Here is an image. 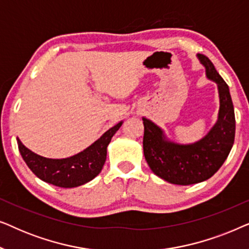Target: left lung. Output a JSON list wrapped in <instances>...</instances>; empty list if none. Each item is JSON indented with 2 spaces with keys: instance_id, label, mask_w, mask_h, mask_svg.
Here are the masks:
<instances>
[{
  "instance_id": "8db88e82",
  "label": "left lung",
  "mask_w": 249,
  "mask_h": 249,
  "mask_svg": "<svg viewBox=\"0 0 249 249\" xmlns=\"http://www.w3.org/2000/svg\"><path fill=\"white\" fill-rule=\"evenodd\" d=\"M197 57L219 90V115L211 130L193 144H177L166 138L158 124L142 118L146 162L156 176L173 185L188 186L210 179L227 160L234 142L236 120L229 87L209 57L203 54Z\"/></svg>"
}]
</instances>
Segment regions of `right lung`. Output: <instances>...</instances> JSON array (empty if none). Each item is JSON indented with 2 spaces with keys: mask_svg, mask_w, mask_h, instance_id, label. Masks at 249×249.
<instances>
[{
  "mask_svg": "<svg viewBox=\"0 0 249 249\" xmlns=\"http://www.w3.org/2000/svg\"><path fill=\"white\" fill-rule=\"evenodd\" d=\"M122 124L124 122L120 121L105 131L83 152L66 159L44 158L27 148L19 138H17V142L23 161L36 177L51 185L73 188L93 180L102 171L107 160V146Z\"/></svg>",
  "mask_w": 249,
  "mask_h": 249,
  "instance_id": "obj_1",
  "label": "right lung"
}]
</instances>
